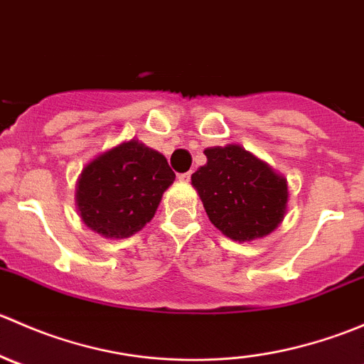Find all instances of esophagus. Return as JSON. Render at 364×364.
<instances>
[{
  "label": "esophagus",
  "mask_w": 364,
  "mask_h": 364,
  "mask_svg": "<svg viewBox=\"0 0 364 364\" xmlns=\"http://www.w3.org/2000/svg\"><path fill=\"white\" fill-rule=\"evenodd\" d=\"M190 178H192V172H183V174L178 176L179 181H183V183H188Z\"/></svg>",
  "instance_id": "obj_1"
}]
</instances>
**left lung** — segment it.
Segmentation results:
<instances>
[{
	"instance_id": "1",
	"label": "left lung",
	"mask_w": 364,
	"mask_h": 364,
	"mask_svg": "<svg viewBox=\"0 0 364 364\" xmlns=\"http://www.w3.org/2000/svg\"><path fill=\"white\" fill-rule=\"evenodd\" d=\"M208 164L192 174L209 220L234 241L273 232L287 211L284 176L237 144L204 149Z\"/></svg>"
}]
</instances>
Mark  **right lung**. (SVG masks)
Here are the masks:
<instances>
[{"label": "right lung", "instance_id": "obj_1", "mask_svg": "<svg viewBox=\"0 0 364 364\" xmlns=\"http://www.w3.org/2000/svg\"><path fill=\"white\" fill-rule=\"evenodd\" d=\"M174 179L161 153L135 139L121 142L80 172L75 193L80 218L104 237H130L155 216Z\"/></svg>", "mask_w": 364, "mask_h": 364}]
</instances>
